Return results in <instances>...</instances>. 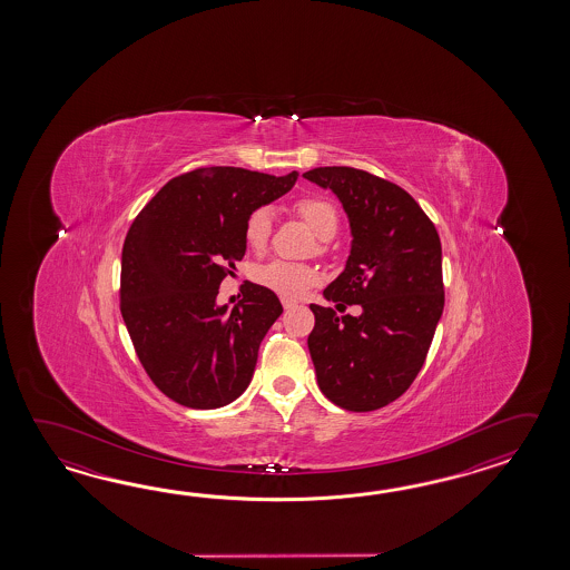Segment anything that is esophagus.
I'll use <instances>...</instances> for the list:
<instances>
[{"instance_id": "esophagus-1", "label": "esophagus", "mask_w": 570, "mask_h": 570, "mask_svg": "<svg viewBox=\"0 0 570 570\" xmlns=\"http://www.w3.org/2000/svg\"><path fill=\"white\" fill-rule=\"evenodd\" d=\"M281 303H283V307H285V309H293V307L297 305V303L291 302V299H283Z\"/></svg>"}]
</instances>
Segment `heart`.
Returning a JSON list of instances; mask_svg holds the SVG:
<instances>
[{
  "label": "heart",
  "mask_w": 570,
  "mask_h": 570,
  "mask_svg": "<svg viewBox=\"0 0 570 570\" xmlns=\"http://www.w3.org/2000/svg\"><path fill=\"white\" fill-rule=\"evenodd\" d=\"M291 212L302 219L320 240H330L338 232V209L324 195H302L291 204ZM271 226L273 218L268 207H255L244 219L243 234L246 246L255 253H263L271 238ZM320 279L322 275L317 268L289 261H271L255 271V281L258 285L267 287L285 299L302 297L303 293L312 289Z\"/></svg>",
  "instance_id": "b5f03b06"
}]
</instances>
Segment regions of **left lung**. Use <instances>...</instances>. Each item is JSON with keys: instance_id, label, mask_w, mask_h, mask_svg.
<instances>
[{"instance_id": "left-lung-1", "label": "left lung", "mask_w": 570, "mask_h": 570, "mask_svg": "<svg viewBox=\"0 0 570 570\" xmlns=\"http://www.w3.org/2000/svg\"><path fill=\"white\" fill-rule=\"evenodd\" d=\"M305 179L338 195L352 230L351 256L327 302L361 305L338 317L309 305L307 338L317 385L348 412H373L401 397L422 371L444 309L436 226L400 185L352 167H317Z\"/></svg>"}]
</instances>
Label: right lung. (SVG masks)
Instances as JSON below:
<instances>
[{
  "label": "right lung",
  "mask_w": 570,
  "mask_h": 570,
  "mask_svg": "<svg viewBox=\"0 0 570 570\" xmlns=\"http://www.w3.org/2000/svg\"><path fill=\"white\" fill-rule=\"evenodd\" d=\"M295 181V170L199 167L170 179L126 234L121 317L146 375L179 405L216 410L248 387L279 297L255 283L232 312L216 297L246 253V216Z\"/></svg>",
  "instance_id": "add662e5"
}]
</instances>
